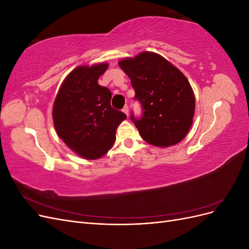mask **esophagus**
<instances>
[{
	"instance_id": "1",
	"label": "esophagus",
	"mask_w": 249,
	"mask_h": 249,
	"mask_svg": "<svg viewBox=\"0 0 249 249\" xmlns=\"http://www.w3.org/2000/svg\"><path fill=\"white\" fill-rule=\"evenodd\" d=\"M123 112L126 116H129V108H127V106H124V108L123 109Z\"/></svg>"
}]
</instances>
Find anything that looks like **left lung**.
Listing matches in <instances>:
<instances>
[{
	"label": "left lung",
	"mask_w": 249,
	"mask_h": 249,
	"mask_svg": "<svg viewBox=\"0 0 249 249\" xmlns=\"http://www.w3.org/2000/svg\"><path fill=\"white\" fill-rule=\"evenodd\" d=\"M118 65L130 78L135 99L144 110L140 119L131 117L142 139L158 147L182 141L195 112V95L185 74L154 52L120 59Z\"/></svg>",
	"instance_id": "obj_1"
}]
</instances>
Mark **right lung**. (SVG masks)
<instances>
[{
  "instance_id": "1",
  "label": "right lung",
  "mask_w": 249,
  "mask_h": 249,
  "mask_svg": "<svg viewBox=\"0 0 249 249\" xmlns=\"http://www.w3.org/2000/svg\"><path fill=\"white\" fill-rule=\"evenodd\" d=\"M106 62L81 65L67 74L53 105V122L60 139L83 159L96 160L114 145L116 129L126 118L111 107V91L99 85Z\"/></svg>"
}]
</instances>
